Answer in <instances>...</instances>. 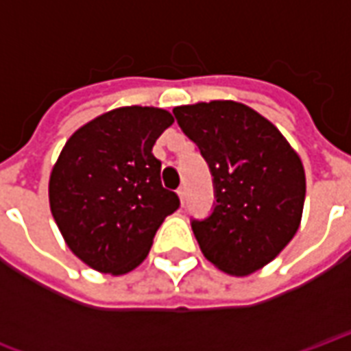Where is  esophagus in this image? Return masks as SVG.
<instances>
[{
  "label": "esophagus",
  "mask_w": 351,
  "mask_h": 351,
  "mask_svg": "<svg viewBox=\"0 0 351 351\" xmlns=\"http://www.w3.org/2000/svg\"><path fill=\"white\" fill-rule=\"evenodd\" d=\"M176 193H178V197H180V201H186V188H184V186H180V188H178V190H176Z\"/></svg>",
  "instance_id": "1"
}]
</instances>
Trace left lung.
Returning <instances> with one entry per match:
<instances>
[{
  "instance_id": "left-lung-1",
  "label": "left lung",
  "mask_w": 351,
  "mask_h": 351,
  "mask_svg": "<svg viewBox=\"0 0 351 351\" xmlns=\"http://www.w3.org/2000/svg\"><path fill=\"white\" fill-rule=\"evenodd\" d=\"M173 114L213 175V213L191 220L203 256L235 276L259 271L301 223L306 193L301 158L267 118L243 103L182 105Z\"/></svg>"
}]
</instances>
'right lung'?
Listing matches in <instances>:
<instances>
[{
  "label": "right lung",
  "instance_id": "1",
  "mask_svg": "<svg viewBox=\"0 0 351 351\" xmlns=\"http://www.w3.org/2000/svg\"><path fill=\"white\" fill-rule=\"evenodd\" d=\"M175 118L156 107H122L73 133L50 173V210L88 267L125 274L145 261L163 220L180 206L161 186L154 143Z\"/></svg>",
  "mask_w": 351,
  "mask_h": 351
}]
</instances>
